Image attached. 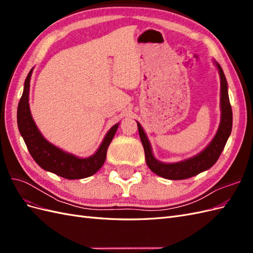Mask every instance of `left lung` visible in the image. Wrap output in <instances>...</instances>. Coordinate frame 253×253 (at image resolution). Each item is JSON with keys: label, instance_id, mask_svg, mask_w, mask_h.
<instances>
[{"label": "left lung", "instance_id": "1", "mask_svg": "<svg viewBox=\"0 0 253 253\" xmlns=\"http://www.w3.org/2000/svg\"><path fill=\"white\" fill-rule=\"evenodd\" d=\"M214 64L217 67L220 78V122L217 128L215 136L213 137L211 142L207 147L190 158L177 163L167 164L159 162L153 155L151 143L148 139L147 134L144 133L141 125L137 121L138 132L140 136V140L142 142L144 154H145V163L152 172H154L158 176L166 179L179 180L193 177V176L200 174L204 171L209 170L210 168L217 162L218 157L223 152L226 142L231 134L232 129V109L229 101L228 95V84L225 77V74L221 70L220 65L213 61Z\"/></svg>", "mask_w": 253, "mask_h": 253}]
</instances>
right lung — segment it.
Returning a JSON list of instances; mask_svg holds the SVG:
<instances>
[{"mask_svg":"<svg viewBox=\"0 0 253 253\" xmlns=\"http://www.w3.org/2000/svg\"><path fill=\"white\" fill-rule=\"evenodd\" d=\"M34 68L28 73L24 82V89L20 99L17 113L19 131L35 162L43 170L51 172L66 179H81L94 175L105 162L106 151L116 134L119 122L106 133L100 147L93 155L81 158L61 150L46 140L36 126L29 109L30 77Z\"/></svg>","mask_w":253,"mask_h":253,"instance_id":"1","label":"right lung"}]
</instances>
